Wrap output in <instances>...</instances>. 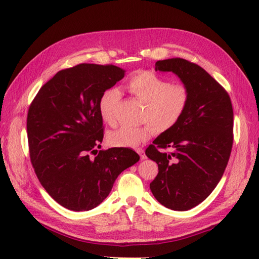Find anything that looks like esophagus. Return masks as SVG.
Here are the masks:
<instances>
[{
	"instance_id": "esophagus-1",
	"label": "esophagus",
	"mask_w": 259,
	"mask_h": 259,
	"mask_svg": "<svg viewBox=\"0 0 259 259\" xmlns=\"http://www.w3.org/2000/svg\"><path fill=\"white\" fill-rule=\"evenodd\" d=\"M136 151L139 153V155H140V158H141V160H144L146 159L147 157H146V154H144V151H143V149H137Z\"/></svg>"
}]
</instances>
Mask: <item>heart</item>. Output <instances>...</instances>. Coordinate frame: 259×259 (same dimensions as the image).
<instances>
[{"label": "heart", "instance_id": "1", "mask_svg": "<svg viewBox=\"0 0 259 259\" xmlns=\"http://www.w3.org/2000/svg\"><path fill=\"white\" fill-rule=\"evenodd\" d=\"M127 88L136 98L144 102L142 120L148 122L141 127H122L111 131L108 141L113 147H137L149 140L157 129L166 131L173 128L189 106L188 87L182 83H170L151 70H140L131 75ZM119 99L120 93L116 88L101 94L99 112L105 122L115 124V107Z\"/></svg>", "mask_w": 259, "mask_h": 259}]
</instances>
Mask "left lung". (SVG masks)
I'll return each mask as SVG.
<instances>
[{"label":"left lung","instance_id":"1","mask_svg":"<svg viewBox=\"0 0 259 259\" xmlns=\"http://www.w3.org/2000/svg\"><path fill=\"white\" fill-rule=\"evenodd\" d=\"M172 71L190 92L183 117L146 150L159 173L150 183L157 201L173 211H188L212 193L223 177L233 146V108L225 89L200 66L183 58L155 63ZM171 149L167 154L164 148Z\"/></svg>","mask_w":259,"mask_h":259}]
</instances>
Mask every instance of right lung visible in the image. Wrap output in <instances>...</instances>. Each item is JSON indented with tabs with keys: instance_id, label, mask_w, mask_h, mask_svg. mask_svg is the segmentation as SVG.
I'll list each match as a JSON object with an SVG mask.
<instances>
[{
	"instance_id": "obj_1",
	"label": "right lung",
	"mask_w": 259,
	"mask_h": 259,
	"mask_svg": "<svg viewBox=\"0 0 259 259\" xmlns=\"http://www.w3.org/2000/svg\"><path fill=\"white\" fill-rule=\"evenodd\" d=\"M124 73L113 65L79 64L58 71L29 106L26 125L35 173L47 193L70 211L98 206L119 174L140 159L128 148L98 154L96 149L104 138L100 96Z\"/></svg>"
}]
</instances>
